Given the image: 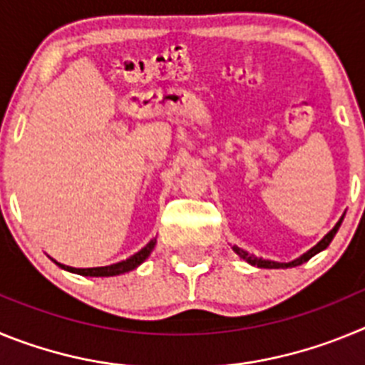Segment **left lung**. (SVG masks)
Listing matches in <instances>:
<instances>
[{
  "label": "left lung",
  "mask_w": 365,
  "mask_h": 365,
  "mask_svg": "<svg viewBox=\"0 0 365 365\" xmlns=\"http://www.w3.org/2000/svg\"><path fill=\"white\" fill-rule=\"evenodd\" d=\"M344 215H346V214H344ZM344 215H341L340 221L334 225L333 230L327 232V234L324 235V240L318 241V243H316L314 247L311 248V250H307L305 254H302L299 257H296V259L289 261V263H279V261H270V259H263V257H256L254 254H248L247 250H243V248H240V247H232V248H234V252L237 254L241 259H245L247 263H250L252 267H259V269H291V267H298V265H302V263H305V261H309L312 256H316V254L322 252V250H325V248L331 245L333 237L336 235L338 228H340L341 221H344Z\"/></svg>",
  "instance_id": "left-lung-1"
}]
</instances>
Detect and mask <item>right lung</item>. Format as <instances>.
<instances>
[{"mask_svg":"<svg viewBox=\"0 0 365 365\" xmlns=\"http://www.w3.org/2000/svg\"><path fill=\"white\" fill-rule=\"evenodd\" d=\"M155 245H157V240H151L150 243L146 245L144 248H140L137 254L130 256L128 259L124 261H118V263H113V265L108 267H93V269H74V267H67L62 265V263H58L54 261L60 269L67 270V272H73V274H80V276H91V278H108V276H118V274H124V272H130V270L137 269L138 265H143L144 261L148 259L151 252H153Z\"/></svg>","mask_w":365,"mask_h":365,"instance_id":"right-lung-1","label":"right lung"}]
</instances>
